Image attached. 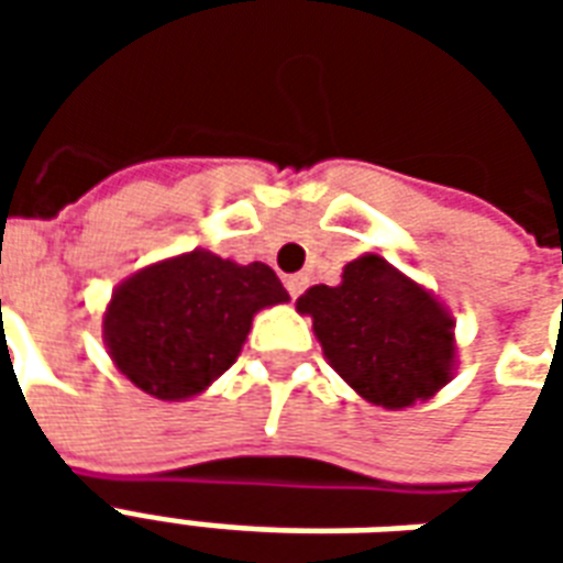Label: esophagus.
<instances>
[{"instance_id": "esophagus-1", "label": "esophagus", "mask_w": 563, "mask_h": 563, "mask_svg": "<svg viewBox=\"0 0 563 563\" xmlns=\"http://www.w3.org/2000/svg\"><path fill=\"white\" fill-rule=\"evenodd\" d=\"M286 289H289V295H292V298H298V295L307 289L305 274H292V277H286Z\"/></svg>"}]
</instances>
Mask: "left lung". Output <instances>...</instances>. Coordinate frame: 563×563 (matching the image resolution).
Instances as JSON below:
<instances>
[{"instance_id": "8db88e82", "label": "left lung", "mask_w": 563, "mask_h": 563, "mask_svg": "<svg viewBox=\"0 0 563 563\" xmlns=\"http://www.w3.org/2000/svg\"><path fill=\"white\" fill-rule=\"evenodd\" d=\"M295 307L313 319L329 365L367 404L404 410L452 379L455 319L377 253L353 258L338 286H310Z\"/></svg>"}]
</instances>
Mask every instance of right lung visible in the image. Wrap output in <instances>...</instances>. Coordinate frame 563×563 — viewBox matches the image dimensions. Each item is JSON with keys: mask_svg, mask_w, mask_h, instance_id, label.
I'll use <instances>...</instances> for the list:
<instances>
[{"mask_svg": "<svg viewBox=\"0 0 563 563\" xmlns=\"http://www.w3.org/2000/svg\"><path fill=\"white\" fill-rule=\"evenodd\" d=\"M289 301L265 262L238 265L210 250L162 258L120 283L102 338L117 371L159 401H186L241 355L253 317Z\"/></svg>", "mask_w": 563, "mask_h": 563, "instance_id": "1", "label": "right lung"}]
</instances>
